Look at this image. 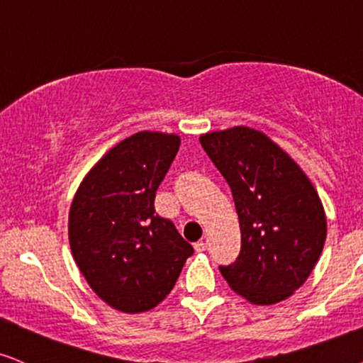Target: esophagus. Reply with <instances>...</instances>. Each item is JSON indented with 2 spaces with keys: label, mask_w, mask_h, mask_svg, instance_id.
<instances>
[{
  "label": "esophagus",
  "mask_w": 363,
  "mask_h": 363,
  "mask_svg": "<svg viewBox=\"0 0 363 363\" xmlns=\"http://www.w3.org/2000/svg\"><path fill=\"white\" fill-rule=\"evenodd\" d=\"M194 247H195L196 252H205V250H207V244H205L203 240H200V242H196Z\"/></svg>",
  "instance_id": "obj_1"
}]
</instances>
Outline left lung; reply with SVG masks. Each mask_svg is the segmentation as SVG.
<instances>
[{"label":"left lung","mask_w":363,"mask_h":363,"mask_svg":"<svg viewBox=\"0 0 363 363\" xmlns=\"http://www.w3.org/2000/svg\"><path fill=\"white\" fill-rule=\"evenodd\" d=\"M229 183L240 225V252L218 266L237 294L274 305L296 291L326 239L323 205L303 169L266 134L237 126L200 136Z\"/></svg>","instance_id":"left-lung-1"}]
</instances>
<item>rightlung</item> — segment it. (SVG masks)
<instances>
[{"mask_svg": "<svg viewBox=\"0 0 363 363\" xmlns=\"http://www.w3.org/2000/svg\"><path fill=\"white\" fill-rule=\"evenodd\" d=\"M177 134L141 131L94 167L69 213L72 256L94 293L124 313L168 296L194 247L155 212V195L178 153Z\"/></svg>", "mask_w": 363, "mask_h": 363, "instance_id": "right-lung-1", "label": "right lung"}]
</instances>
